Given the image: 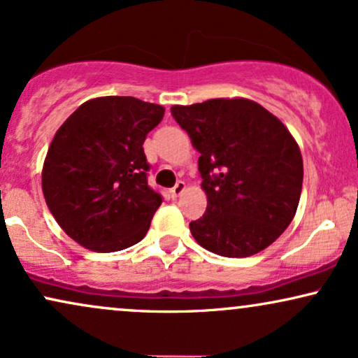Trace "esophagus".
Segmentation results:
<instances>
[{"instance_id":"34e87169","label":"esophagus","mask_w":358,"mask_h":358,"mask_svg":"<svg viewBox=\"0 0 358 358\" xmlns=\"http://www.w3.org/2000/svg\"><path fill=\"white\" fill-rule=\"evenodd\" d=\"M184 191H186V182H184V180H179V182L171 189V196L172 197H179Z\"/></svg>"}]
</instances>
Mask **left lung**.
Listing matches in <instances>:
<instances>
[{
	"instance_id": "obj_1",
	"label": "left lung",
	"mask_w": 358,
	"mask_h": 358,
	"mask_svg": "<svg viewBox=\"0 0 358 358\" xmlns=\"http://www.w3.org/2000/svg\"><path fill=\"white\" fill-rule=\"evenodd\" d=\"M202 176L207 209L189 224L197 244L222 257H250L279 239L297 213L303 164L279 117L245 98L172 106Z\"/></svg>"
}]
</instances>
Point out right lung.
Here are the masks:
<instances>
[{
    "mask_svg": "<svg viewBox=\"0 0 358 358\" xmlns=\"http://www.w3.org/2000/svg\"><path fill=\"white\" fill-rule=\"evenodd\" d=\"M166 109L131 96L83 103L61 124L43 164V194L61 229L94 252L143 241L161 196L148 186L144 139Z\"/></svg>",
    "mask_w": 358,
    "mask_h": 358,
    "instance_id": "right-lung-1",
    "label": "right lung"
}]
</instances>
